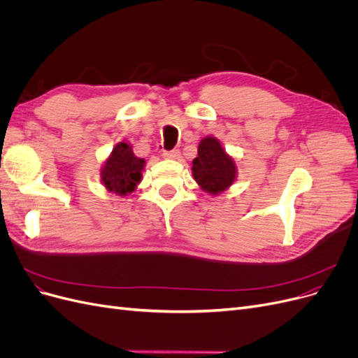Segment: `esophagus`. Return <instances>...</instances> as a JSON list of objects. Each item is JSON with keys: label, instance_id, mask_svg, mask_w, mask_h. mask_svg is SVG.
I'll list each match as a JSON object with an SVG mask.
<instances>
[{"label": "esophagus", "instance_id": "34e87169", "mask_svg": "<svg viewBox=\"0 0 358 358\" xmlns=\"http://www.w3.org/2000/svg\"><path fill=\"white\" fill-rule=\"evenodd\" d=\"M162 156L165 159H172V161H177V159H180V150H169V152H164Z\"/></svg>", "mask_w": 358, "mask_h": 358}]
</instances>
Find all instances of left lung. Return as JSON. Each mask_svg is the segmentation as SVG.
<instances>
[{"label": "left lung", "mask_w": 358, "mask_h": 358, "mask_svg": "<svg viewBox=\"0 0 358 358\" xmlns=\"http://www.w3.org/2000/svg\"><path fill=\"white\" fill-rule=\"evenodd\" d=\"M192 174L199 187L210 196L226 192L237 177L234 157L230 156L218 138L208 136L201 140L197 157L193 159Z\"/></svg>", "instance_id": "8db88e82"}]
</instances>
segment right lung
<instances>
[{"label":"right lung","mask_w":358,"mask_h":358,"mask_svg":"<svg viewBox=\"0 0 358 358\" xmlns=\"http://www.w3.org/2000/svg\"><path fill=\"white\" fill-rule=\"evenodd\" d=\"M145 161L132 152V145L119 141L101 166V182L106 190L117 196H127L137 189L143 178Z\"/></svg>","instance_id":"add662e5"}]
</instances>
